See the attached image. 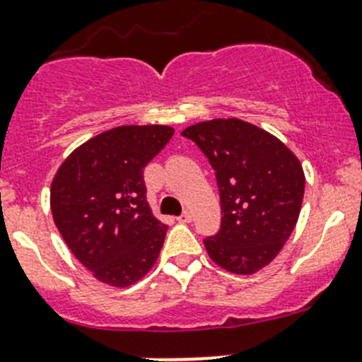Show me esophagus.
I'll return each mask as SVG.
<instances>
[{
    "instance_id": "obj_1",
    "label": "esophagus",
    "mask_w": 362,
    "mask_h": 362,
    "mask_svg": "<svg viewBox=\"0 0 362 362\" xmlns=\"http://www.w3.org/2000/svg\"><path fill=\"white\" fill-rule=\"evenodd\" d=\"M191 221H192L191 212H184L180 217H178V223H191Z\"/></svg>"
}]
</instances>
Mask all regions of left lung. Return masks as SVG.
I'll list each match as a JSON object with an SVG mask.
<instances>
[{
    "label": "left lung",
    "instance_id": "1",
    "mask_svg": "<svg viewBox=\"0 0 362 362\" xmlns=\"http://www.w3.org/2000/svg\"><path fill=\"white\" fill-rule=\"evenodd\" d=\"M182 136L196 143L216 171L221 228L203 240L210 258L233 274H255L278 256L299 219L304 171L272 134L237 118L191 125Z\"/></svg>",
    "mask_w": 362,
    "mask_h": 362
}]
</instances>
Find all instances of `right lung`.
Listing matches in <instances>:
<instances>
[{
    "label": "right lung",
    "instance_id": "right-lung-1",
    "mask_svg": "<svg viewBox=\"0 0 362 362\" xmlns=\"http://www.w3.org/2000/svg\"><path fill=\"white\" fill-rule=\"evenodd\" d=\"M173 132L168 125L111 129L74 150L52 180L63 240L106 285H132L159 256L168 226L150 210L143 170Z\"/></svg>",
    "mask_w": 362,
    "mask_h": 362
}]
</instances>
